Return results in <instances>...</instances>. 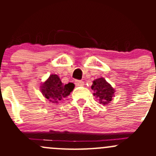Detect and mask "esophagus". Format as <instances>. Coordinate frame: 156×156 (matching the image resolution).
I'll use <instances>...</instances> for the list:
<instances>
[{
    "label": "esophagus",
    "mask_w": 156,
    "mask_h": 156,
    "mask_svg": "<svg viewBox=\"0 0 156 156\" xmlns=\"http://www.w3.org/2000/svg\"><path fill=\"white\" fill-rule=\"evenodd\" d=\"M75 84L76 86H84V81H80V80H76V81H75Z\"/></svg>",
    "instance_id": "obj_1"
}]
</instances>
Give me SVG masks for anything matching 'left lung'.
Here are the masks:
<instances>
[{
	"label": "left lung",
	"instance_id": "1",
	"mask_svg": "<svg viewBox=\"0 0 156 156\" xmlns=\"http://www.w3.org/2000/svg\"><path fill=\"white\" fill-rule=\"evenodd\" d=\"M91 89L94 90V95L98 98L100 103L106 105L112 101V99L114 97L115 89L108 84L103 78H97L93 81Z\"/></svg>",
	"mask_w": 156,
	"mask_h": 156
}]
</instances>
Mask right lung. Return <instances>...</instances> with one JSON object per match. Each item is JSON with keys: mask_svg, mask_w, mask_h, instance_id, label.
<instances>
[{"mask_svg": "<svg viewBox=\"0 0 156 156\" xmlns=\"http://www.w3.org/2000/svg\"><path fill=\"white\" fill-rule=\"evenodd\" d=\"M75 84L69 83L63 84L57 75L52 74L48 79L41 84V90L44 97L51 103H57L61 100L66 98L73 90Z\"/></svg>", "mask_w": 156, "mask_h": 156, "instance_id": "obj_1", "label": "right lung"}]
</instances>
